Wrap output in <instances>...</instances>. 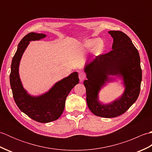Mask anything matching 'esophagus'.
Masks as SVG:
<instances>
[{
  "label": "esophagus",
  "mask_w": 152,
  "mask_h": 152,
  "mask_svg": "<svg viewBox=\"0 0 152 152\" xmlns=\"http://www.w3.org/2000/svg\"><path fill=\"white\" fill-rule=\"evenodd\" d=\"M86 78V75L84 72H80L79 73V79L80 82H82L83 80Z\"/></svg>",
  "instance_id": "34e87169"
}]
</instances>
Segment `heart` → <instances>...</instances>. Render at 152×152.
Returning <instances> with one entry per match:
<instances>
[{
    "label": "heart",
    "mask_w": 152,
    "mask_h": 152,
    "mask_svg": "<svg viewBox=\"0 0 152 152\" xmlns=\"http://www.w3.org/2000/svg\"><path fill=\"white\" fill-rule=\"evenodd\" d=\"M93 45H94V46H93V52L95 53H99L101 52L103 47V44L101 40H97V41H96L93 40H89L86 41L84 43L85 47L88 48L91 47Z\"/></svg>",
    "instance_id": "obj_1"
}]
</instances>
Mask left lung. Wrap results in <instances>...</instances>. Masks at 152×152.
Masks as SVG:
<instances>
[{"instance_id": "obj_1", "label": "left lung", "mask_w": 152, "mask_h": 152, "mask_svg": "<svg viewBox=\"0 0 152 152\" xmlns=\"http://www.w3.org/2000/svg\"><path fill=\"white\" fill-rule=\"evenodd\" d=\"M113 38L112 50L99 55L86 64L84 71L88 80L83 82L86 101L90 110L99 117L111 118L120 115L137 101L140 91L142 69L138 51L131 38L119 31H110ZM110 75L122 77L126 89L120 98L108 105L98 101L99 89L111 80Z\"/></svg>"}]
</instances>
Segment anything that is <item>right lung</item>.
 I'll list each match as a JSON object with an SVG mask.
<instances>
[{
    "label": "right lung",
    "instance_id": "1",
    "mask_svg": "<svg viewBox=\"0 0 152 152\" xmlns=\"http://www.w3.org/2000/svg\"><path fill=\"white\" fill-rule=\"evenodd\" d=\"M46 34L30 33L22 38L12 59L10 82L14 99L25 114L40 123L56 120L64 110L66 98L74 86L79 83L78 74L74 72L57 82L50 91L38 96L28 95L23 87L19 75V65L22 55L32 40L46 37Z\"/></svg>",
    "mask_w": 152,
    "mask_h": 152
}]
</instances>
